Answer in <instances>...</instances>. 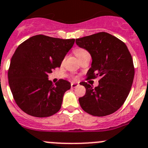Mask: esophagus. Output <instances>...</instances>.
Here are the masks:
<instances>
[{"label":"esophagus","mask_w":148,"mask_h":148,"mask_svg":"<svg viewBox=\"0 0 148 148\" xmlns=\"http://www.w3.org/2000/svg\"><path fill=\"white\" fill-rule=\"evenodd\" d=\"M79 86V84H77V83H74V82H72L71 84V87H72V88H75V87H78Z\"/></svg>","instance_id":"esophagus-1"}]
</instances>
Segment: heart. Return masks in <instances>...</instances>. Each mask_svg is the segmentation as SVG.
I'll return each mask as SVG.
<instances>
[{
    "mask_svg": "<svg viewBox=\"0 0 148 148\" xmlns=\"http://www.w3.org/2000/svg\"><path fill=\"white\" fill-rule=\"evenodd\" d=\"M74 53H75V55L77 56V58L79 59V58H81V57H82L83 56L88 53V52H87L86 50L83 49V48H76V49L74 50Z\"/></svg>",
    "mask_w": 148,
    "mask_h": 148,
    "instance_id": "b5f03b06",
    "label": "heart"
}]
</instances>
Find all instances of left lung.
<instances>
[{
	"mask_svg": "<svg viewBox=\"0 0 148 148\" xmlns=\"http://www.w3.org/2000/svg\"><path fill=\"white\" fill-rule=\"evenodd\" d=\"M76 43L87 50L92 59L87 79L100 77L95 88L82 83L86 88L85 95L79 98L82 108L95 116L116 112L125 102L134 80L133 60L127 45L104 32L76 39Z\"/></svg>",
	"mask_w": 148,
	"mask_h": 148,
	"instance_id": "left-lung-1",
	"label": "left lung"
}]
</instances>
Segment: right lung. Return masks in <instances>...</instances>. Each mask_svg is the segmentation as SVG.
Returning <instances> with one entry per match:
<instances>
[{"mask_svg": "<svg viewBox=\"0 0 148 148\" xmlns=\"http://www.w3.org/2000/svg\"><path fill=\"white\" fill-rule=\"evenodd\" d=\"M74 41L38 34L16 48L8 69V83L16 103L26 114L43 118L61 109L71 84L61 79L53 84L48 74L61 66Z\"/></svg>", "mask_w": 148, "mask_h": 148, "instance_id": "add662e5", "label": "right lung"}]
</instances>
